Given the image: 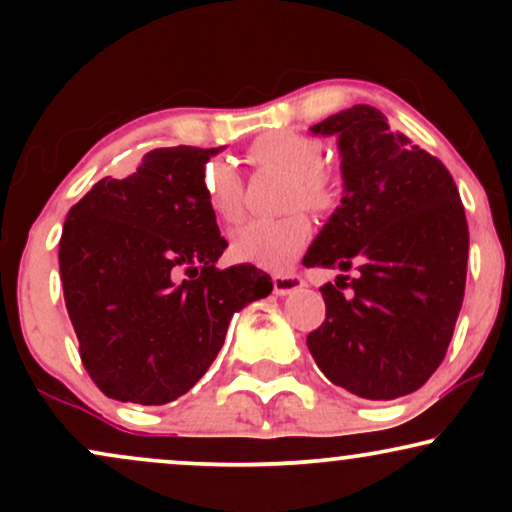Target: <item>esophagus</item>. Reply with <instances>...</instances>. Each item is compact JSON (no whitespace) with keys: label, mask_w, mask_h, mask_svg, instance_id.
Instances as JSON below:
<instances>
[{"label":"esophagus","mask_w":512,"mask_h":512,"mask_svg":"<svg viewBox=\"0 0 512 512\" xmlns=\"http://www.w3.org/2000/svg\"><path fill=\"white\" fill-rule=\"evenodd\" d=\"M272 284H274L276 296H289V293L301 291L305 286L301 276H296V274H276L272 279Z\"/></svg>","instance_id":"1"}]
</instances>
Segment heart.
<instances>
[{"label": "heart", "mask_w": 512, "mask_h": 512, "mask_svg": "<svg viewBox=\"0 0 512 512\" xmlns=\"http://www.w3.org/2000/svg\"><path fill=\"white\" fill-rule=\"evenodd\" d=\"M250 163L289 175V202L313 211H327L337 204L339 185L320 166L322 144L308 134L269 132L255 139L248 151ZM204 204L216 219L236 223L243 216V180L228 161H211L202 170ZM308 216L289 214L281 219H257L240 226L231 236V257L252 267L279 272L301 255L308 245Z\"/></svg>", "instance_id": "b5f03b06"}]
</instances>
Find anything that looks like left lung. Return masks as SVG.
<instances>
[{
	"label": "left lung",
	"instance_id": "1",
	"mask_svg": "<svg viewBox=\"0 0 512 512\" xmlns=\"http://www.w3.org/2000/svg\"><path fill=\"white\" fill-rule=\"evenodd\" d=\"M310 132L337 137L344 190L303 257L305 267L339 269L320 286L327 317L308 349L351 395L404 397L436 373L462 308L469 231L460 192L378 108L354 105ZM349 268L354 280L343 276Z\"/></svg>",
	"mask_w": 512,
	"mask_h": 512
}]
</instances>
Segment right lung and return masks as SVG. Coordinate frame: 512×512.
Wrapping results in <instances>:
<instances>
[{
  "label": "right lung",
  "instance_id": "1",
  "mask_svg": "<svg viewBox=\"0 0 512 512\" xmlns=\"http://www.w3.org/2000/svg\"><path fill=\"white\" fill-rule=\"evenodd\" d=\"M219 149H154L127 178L98 180L69 209L60 276L81 361L117 402L168 404L207 373L233 313L272 293L252 264L219 269L228 248L204 204Z\"/></svg>",
  "mask_w": 512,
  "mask_h": 512
}]
</instances>
